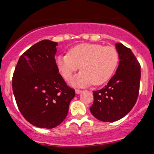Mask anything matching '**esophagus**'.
I'll use <instances>...</instances> for the list:
<instances>
[{
    "mask_svg": "<svg viewBox=\"0 0 154 154\" xmlns=\"http://www.w3.org/2000/svg\"><path fill=\"white\" fill-rule=\"evenodd\" d=\"M82 91H80V90H75V93H76V94H79V93H82Z\"/></svg>",
    "mask_w": 154,
    "mask_h": 154,
    "instance_id": "esophagus-1",
    "label": "esophagus"
}]
</instances>
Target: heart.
Masks as SVG:
<instances>
[{
	"instance_id": "b5f03b06",
	"label": "heart",
	"mask_w": 154,
	"mask_h": 154,
	"mask_svg": "<svg viewBox=\"0 0 154 154\" xmlns=\"http://www.w3.org/2000/svg\"><path fill=\"white\" fill-rule=\"evenodd\" d=\"M118 63L119 54L114 47L94 43L79 44L71 48L68 54L56 58V66L66 81L80 67L82 72L71 82L76 87L103 84L114 73Z\"/></svg>"
}]
</instances>
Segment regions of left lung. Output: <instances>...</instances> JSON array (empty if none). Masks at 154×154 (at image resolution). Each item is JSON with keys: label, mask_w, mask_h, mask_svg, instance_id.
<instances>
[{"label": "left lung", "mask_w": 154, "mask_h": 154, "mask_svg": "<svg viewBox=\"0 0 154 154\" xmlns=\"http://www.w3.org/2000/svg\"><path fill=\"white\" fill-rule=\"evenodd\" d=\"M119 63L116 74L105 87L93 91L91 114L106 122L117 121L132 110L137 101L140 81V65L130 48L116 43Z\"/></svg>", "instance_id": "obj_1"}]
</instances>
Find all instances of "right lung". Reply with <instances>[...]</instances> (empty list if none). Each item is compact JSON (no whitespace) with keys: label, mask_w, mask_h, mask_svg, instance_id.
<instances>
[{"label":"right lung","mask_w":154,"mask_h":154,"mask_svg":"<svg viewBox=\"0 0 154 154\" xmlns=\"http://www.w3.org/2000/svg\"><path fill=\"white\" fill-rule=\"evenodd\" d=\"M56 45L43 40L29 48L19 58L12 78L19 110L26 121L40 128H54L62 122L75 95L59 73Z\"/></svg>","instance_id":"right-lung-1"}]
</instances>
